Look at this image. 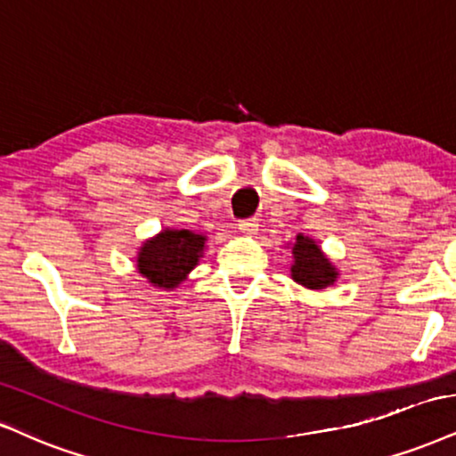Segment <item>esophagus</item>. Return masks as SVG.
I'll return each mask as SVG.
<instances>
[{"label":"esophagus","instance_id":"obj_1","mask_svg":"<svg viewBox=\"0 0 456 456\" xmlns=\"http://www.w3.org/2000/svg\"><path fill=\"white\" fill-rule=\"evenodd\" d=\"M257 226H260V224H257V219L249 217V219H243V222L239 224V230L243 234H247V237H254V234L257 232Z\"/></svg>","mask_w":456,"mask_h":456}]
</instances>
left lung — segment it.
Listing matches in <instances>:
<instances>
[{
    "label": "left lung",
    "instance_id": "8db88e82",
    "mask_svg": "<svg viewBox=\"0 0 456 456\" xmlns=\"http://www.w3.org/2000/svg\"><path fill=\"white\" fill-rule=\"evenodd\" d=\"M294 264H291V279L305 285L308 289H323L338 279V271L334 268L319 245L313 239L297 234L296 243L291 247Z\"/></svg>",
    "mask_w": 456,
    "mask_h": 456
}]
</instances>
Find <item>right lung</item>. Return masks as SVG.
Wrapping results in <instances>:
<instances>
[{
    "mask_svg": "<svg viewBox=\"0 0 456 456\" xmlns=\"http://www.w3.org/2000/svg\"><path fill=\"white\" fill-rule=\"evenodd\" d=\"M207 237L192 230L167 228L145 240L137 254V271L154 288L175 289L199 264Z\"/></svg>",
    "mask_w": 456,
    "mask_h": 456,
    "instance_id": "1",
    "label": "right lung"
}]
</instances>
